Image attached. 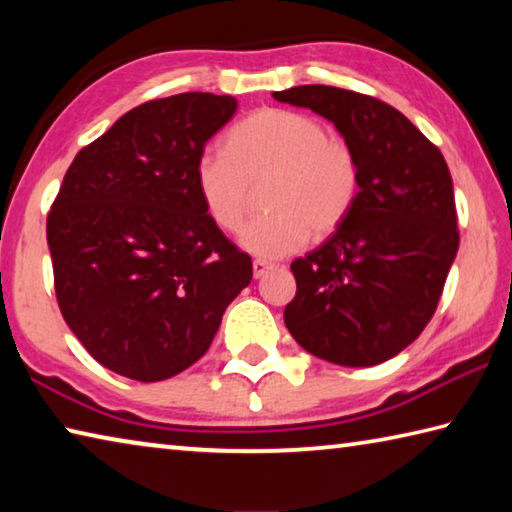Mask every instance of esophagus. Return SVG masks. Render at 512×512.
<instances>
[{
	"instance_id": "esophagus-1",
	"label": "esophagus",
	"mask_w": 512,
	"mask_h": 512,
	"mask_svg": "<svg viewBox=\"0 0 512 512\" xmlns=\"http://www.w3.org/2000/svg\"><path fill=\"white\" fill-rule=\"evenodd\" d=\"M273 268H275V264L266 262V259H255V262H253V275H255V280H259V277H264L268 271H273Z\"/></svg>"
}]
</instances>
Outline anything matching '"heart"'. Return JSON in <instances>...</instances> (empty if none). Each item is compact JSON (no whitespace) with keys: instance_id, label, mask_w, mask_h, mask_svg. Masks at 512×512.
I'll list each match as a JSON object with an SVG mask.
<instances>
[{"instance_id":"heart-1","label":"heart","mask_w":512,"mask_h":512,"mask_svg":"<svg viewBox=\"0 0 512 512\" xmlns=\"http://www.w3.org/2000/svg\"><path fill=\"white\" fill-rule=\"evenodd\" d=\"M266 180V214L250 221L239 246L259 259H280L327 237L352 214L361 192L357 153L305 112L262 108L223 137V153L194 164V189L214 228L235 232L250 205V187Z\"/></svg>"}]
</instances>
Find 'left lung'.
<instances>
[{"instance_id":"8db88e82","label":"left lung","mask_w":512,"mask_h":512,"mask_svg":"<svg viewBox=\"0 0 512 512\" xmlns=\"http://www.w3.org/2000/svg\"><path fill=\"white\" fill-rule=\"evenodd\" d=\"M273 97L332 121L361 167L348 221L291 262L284 323L318 359L377 366L418 339L443 296L458 250L452 173L400 110L368 94L300 85Z\"/></svg>"}]
</instances>
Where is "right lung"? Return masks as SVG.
I'll list each match as a JSON object with an SVG mask.
<instances>
[{
  "mask_svg": "<svg viewBox=\"0 0 512 512\" xmlns=\"http://www.w3.org/2000/svg\"><path fill=\"white\" fill-rule=\"evenodd\" d=\"M235 110L210 92L146 101L69 164L47 216L58 307L117 375L162 381L192 366L253 280L194 189L196 160Z\"/></svg>",
  "mask_w": 512,
  "mask_h": 512,
  "instance_id": "1",
  "label": "right lung"
}]
</instances>
